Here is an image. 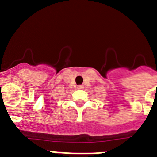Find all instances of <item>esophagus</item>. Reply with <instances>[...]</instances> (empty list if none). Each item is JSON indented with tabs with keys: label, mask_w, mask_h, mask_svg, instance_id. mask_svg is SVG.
I'll list each match as a JSON object with an SVG mask.
<instances>
[{
	"label": "esophagus",
	"mask_w": 157,
	"mask_h": 157,
	"mask_svg": "<svg viewBox=\"0 0 157 157\" xmlns=\"http://www.w3.org/2000/svg\"><path fill=\"white\" fill-rule=\"evenodd\" d=\"M83 87H84V86H83L82 85H79V86H78L77 88L78 89V90H82V89H83Z\"/></svg>",
	"instance_id": "obj_1"
}]
</instances>
